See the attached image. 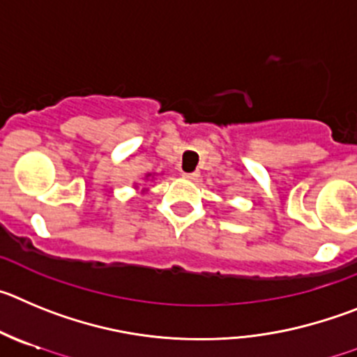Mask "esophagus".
<instances>
[{
	"label": "esophagus",
	"instance_id": "esophagus-1",
	"mask_svg": "<svg viewBox=\"0 0 357 357\" xmlns=\"http://www.w3.org/2000/svg\"><path fill=\"white\" fill-rule=\"evenodd\" d=\"M183 178L190 179V181H195L199 178V172H183Z\"/></svg>",
	"mask_w": 357,
	"mask_h": 357
}]
</instances>
